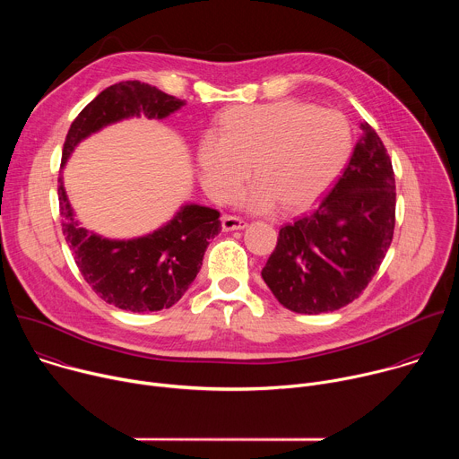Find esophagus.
I'll list each match as a JSON object with an SVG mask.
<instances>
[{"label":"esophagus","mask_w":459,"mask_h":459,"mask_svg":"<svg viewBox=\"0 0 459 459\" xmlns=\"http://www.w3.org/2000/svg\"><path fill=\"white\" fill-rule=\"evenodd\" d=\"M247 227V221L236 216H223L221 218V229L223 232H232V230H241Z\"/></svg>","instance_id":"esophagus-1"}]
</instances>
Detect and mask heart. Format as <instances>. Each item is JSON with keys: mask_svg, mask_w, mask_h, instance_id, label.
Here are the masks:
<instances>
[{"mask_svg": "<svg viewBox=\"0 0 459 459\" xmlns=\"http://www.w3.org/2000/svg\"><path fill=\"white\" fill-rule=\"evenodd\" d=\"M352 133L343 114L305 101L281 100L238 105L223 112L218 130L198 143L202 183L216 202H227L250 172L255 181L239 192L250 212L301 211L312 205L345 169Z\"/></svg>", "mask_w": 459, "mask_h": 459, "instance_id": "heart-1", "label": "heart"}]
</instances>
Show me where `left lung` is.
<instances>
[{"instance_id": "obj_1", "label": "left lung", "mask_w": 459, "mask_h": 459, "mask_svg": "<svg viewBox=\"0 0 459 459\" xmlns=\"http://www.w3.org/2000/svg\"><path fill=\"white\" fill-rule=\"evenodd\" d=\"M351 161L321 204L281 227L261 278L298 314L352 303L377 273L396 223V181L376 130L363 121Z\"/></svg>"}]
</instances>
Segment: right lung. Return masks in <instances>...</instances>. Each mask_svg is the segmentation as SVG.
<instances>
[{"instance_id": "right-lung-1", "label": "right lung", "mask_w": 459, "mask_h": 459, "mask_svg": "<svg viewBox=\"0 0 459 459\" xmlns=\"http://www.w3.org/2000/svg\"><path fill=\"white\" fill-rule=\"evenodd\" d=\"M183 105V100L142 82L107 87L73 121L63 143L61 167L83 140L101 128L142 116L163 119ZM57 198L63 236L82 276L103 301L130 312H154L178 303L198 276L209 241L221 230L218 211L185 204L151 234L110 239L80 225L63 176L57 178Z\"/></svg>"}]
</instances>
